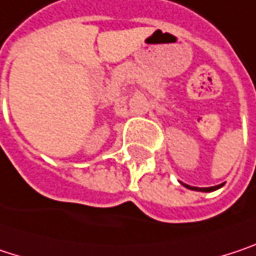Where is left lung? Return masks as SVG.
<instances>
[{"mask_svg": "<svg viewBox=\"0 0 256 256\" xmlns=\"http://www.w3.org/2000/svg\"><path fill=\"white\" fill-rule=\"evenodd\" d=\"M186 186V184H184ZM186 187H188V188H192V190H202V192H210V190H215V188H218L220 186H214V187H205V188H202V187H190V186H186Z\"/></svg>", "mask_w": 256, "mask_h": 256, "instance_id": "8db88e82", "label": "left lung"}]
</instances>
